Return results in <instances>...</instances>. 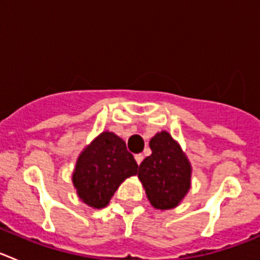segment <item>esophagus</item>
I'll list each match as a JSON object with an SVG mask.
<instances>
[{
	"label": "esophagus",
	"mask_w": 260,
	"mask_h": 260,
	"mask_svg": "<svg viewBox=\"0 0 260 260\" xmlns=\"http://www.w3.org/2000/svg\"><path fill=\"white\" fill-rule=\"evenodd\" d=\"M135 160H137L138 165H141V162L143 161V155H142V153H138V155H135Z\"/></svg>",
	"instance_id": "1"
}]
</instances>
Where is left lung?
<instances>
[{"label": "left lung", "mask_w": 260, "mask_h": 260, "mask_svg": "<svg viewBox=\"0 0 260 260\" xmlns=\"http://www.w3.org/2000/svg\"><path fill=\"white\" fill-rule=\"evenodd\" d=\"M150 147L152 153L139 165L138 177L153 207L169 210L189 191L191 167L180 144L167 132L156 134Z\"/></svg>", "instance_id": "obj_1"}]
</instances>
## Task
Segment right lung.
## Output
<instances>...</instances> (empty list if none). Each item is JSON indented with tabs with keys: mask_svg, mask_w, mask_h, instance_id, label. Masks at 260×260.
<instances>
[{
	"mask_svg": "<svg viewBox=\"0 0 260 260\" xmlns=\"http://www.w3.org/2000/svg\"><path fill=\"white\" fill-rule=\"evenodd\" d=\"M137 172L138 164L125 142L105 132L80 153L73 183L79 198L89 207L104 208L121 182Z\"/></svg>",
	"mask_w": 260,
	"mask_h": 260,
	"instance_id": "1",
	"label": "right lung"
}]
</instances>
